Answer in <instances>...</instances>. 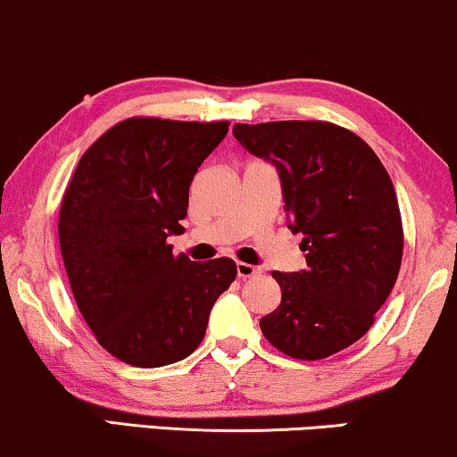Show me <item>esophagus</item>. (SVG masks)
I'll use <instances>...</instances> for the list:
<instances>
[{"label":"esophagus","instance_id":"1","mask_svg":"<svg viewBox=\"0 0 457 457\" xmlns=\"http://www.w3.org/2000/svg\"><path fill=\"white\" fill-rule=\"evenodd\" d=\"M236 270H238L240 278H253V276L259 274V268H255V265H251V263H245V262L236 263Z\"/></svg>","mask_w":457,"mask_h":457}]
</instances>
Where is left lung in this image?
Returning <instances> with one entry per match:
<instances>
[{
  "label": "left lung",
  "mask_w": 457,
  "mask_h": 457,
  "mask_svg": "<svg viewBox=\"0 0 457 457\" xmlns=\"http://www.w3.org/2000/svg\"><path fill=\"white\" fill-rule=\"evenodd\" d=\"M248 154L280 175L288 228L308 268L271 271L280 305L259 320L265 339L302 361L348 348L371 328L395 287L403 223L395 186L371 147L331 122L236 124Z\"/></svg>",
  "instance_id": "8db88e82"
}]
</instances>
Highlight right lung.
<instances>
[{
	"instance_id": "obj_1",
	"label": "right lung",
	"mask_w": 457,
	"mask_h": 457,
	"mask_svg": "<svg viewBox=\"0 0 457 457\" xmlns=\"http://www.w3.org/2000/svg\"><path fill=\"white\" fill-rule=\"evenodd\" d=\"M229 122L129 118L78 162L59 215L69 285L96 342L135 367L183 361L236 278L228 257L172 255L189 186Z\"/></svg>"
}]
</instances>
